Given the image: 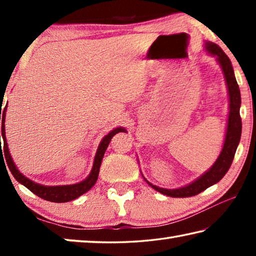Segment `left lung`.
<instances>
[{"instance_id":"obj_1","label":"left lung","mask_w":256,"mask_h":256,"mask_svg":"<svg viewBox=\"0 0 256 256\" xmlns=\"http://www.w3.org/2000/svg\"><path fill=\"white\" fill-rule=\"evenodd\" d=\"M206 50L212 56H216V60L222 68L224 79H226V84L229 94V115L227 122V131L226 136H224V142L222 152H220L218 159L216 160L209 170H206L204 174L198 177L193 183L184 186V188L167 190L158 186L152 185L150 182L144 180L148 183L151 188H154L158 192L164 194L167 196L172 198H188L194 196L196 194L203 192V190L210 188L222 178L228 172L229 167L235 157L236 149L240 144V134H242V120L240 115V86L237 84L235 74H234V68L232 66L230 60L228 56L224 53V50L220 47L214 44V42H206Z\"/></svg>"}]
</instances>
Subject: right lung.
<instances>
[{
    "instance_id": "right-lung-1",
    "label": "right lung",
    "mask_w": 256,
    "mask_h": 256,
    "mask_svg": "<svg viewBox=\"0 0 256 256\" xmlns=\"http://www.w3.org/2000/svg\"><path fill=\"white\" fill-rule=\"evenodd\" d=\"M6 105L3 108V112H1L2 108L0 110V120H2V126H1L2 133L0 136V140H1V138H3L4 156H6L8 166V168H10V172H12V175L14 176V178L18 180L19 183L26 186V188H27L29 190H32L34 194H36L37 196L44 198V200H46V201L56 202V203L68 202V201L74 200V198H79L84 193L88 192V190L92 188L94 184H96L97 178H98V174H99V168H100V164H102V160L104 154H105V151L107 149L108 144H110L112 138L114 136L116 133L125 132V128H118L112 130V132L108 133L107 136L102 138L100 144H99L98 149H97V154H96V156H94L92 170V172H90L89 176L86 177L84 180H82V182H80V183H76V184H72V185H58V186L40 185V184L34 183V182H32V180H30L29 178H27V177L21 174V172L18 170V168H16V166L14 164V160H12V158H11L10 151H8V144H6V126H4V122H6ZM0 146H1V141H0ZM1 149H2V146H1Z\"/></svg>"
}]
</instances>
